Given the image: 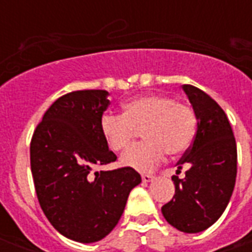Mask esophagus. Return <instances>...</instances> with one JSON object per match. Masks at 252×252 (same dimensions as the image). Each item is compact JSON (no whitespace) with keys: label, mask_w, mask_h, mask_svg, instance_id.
I'll list each match as a JSON object with an SVG mask.
<instances>
[{"label":"esophagus","mask_w":252,"mask_h":252,"mask_svg":"<svg viewBox=\"0 0 252 252\" xmlns=\"http://www.w3.org/2000/svg\"><path fill=\"white\" fill-rule=\"evenodd\" d=\"M142 180L144 184H148V182H153L154 180H155V177L151 174H143L142 175Z\"/></svg>","instance_id":"esophagus-1"}]
</instances>
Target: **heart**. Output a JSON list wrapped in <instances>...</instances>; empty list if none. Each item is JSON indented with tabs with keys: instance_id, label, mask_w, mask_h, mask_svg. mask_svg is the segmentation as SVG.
Wrapping results in <instances>:
<instances>
[{
	"instance_id": "heart-1",
	"label": "heart",
	"mask_w": 252,
	"mask_h": 252,
	"mask_svg": "<svg viewBox=\"0 0 252 252\" xmlns=\"http://www.w3.org/2000/svg\"><path fill=\"white\" fill-rule=\"evenodd\" d=\"M146 142L131 147L121 157V164L140 173L153 171L164 154L180 155L191 146L197 132V119L189 105L163 94L137 97L123 105V115L106 113L99 131L116 153L126 150L136 131Z\"/></svg>"
}]
</instances>
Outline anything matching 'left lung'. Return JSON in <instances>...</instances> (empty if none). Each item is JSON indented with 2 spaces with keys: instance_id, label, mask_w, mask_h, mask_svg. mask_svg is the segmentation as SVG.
Returning a JSON list of instances; mask_svg holds the SVG:
<instances>
[{
  "instance_id": "obj_1",
  "label": "left lung",
  "mask_w": 252,
  "mask_h": 252,
  "mask_svg": "<svg viewBox=\"0 0 252 252\" xmlns=\"http://www.w3.org/2000/svg\"><path fill=\"white\" fill-rule=\"evenodd\" d=\"M182 90L194 110L197 132L191 147L178 162L177 173L189 166L185 178H171L175 194L162 206V213L181 232L197 233L215 224L231 200L238 151L231 124L220 105L191 85H184Z\"/></svg>"
}]
</instances>
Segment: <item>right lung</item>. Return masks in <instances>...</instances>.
Instances as JSON below:
<instances>
[{
	"label": "right lung",
	"mask_w": 252,
	"mask_h": 252,
	"mask_svg": "<svg viewBox=\"0 0 252 252\" xmlns=\"http://www.w3.org/2000/svg\"><path fill=\"white\" fill-rule=\"evenodd\" d=\"M106 90H78L58 98L36 126L31 170L44 215L58 232L79 243L104 239L117 225L128 195L142 182L129 167L94 171L115 162L99 131Z\"/></svg>",
	"instance_id": "1"
}]
</instances>
